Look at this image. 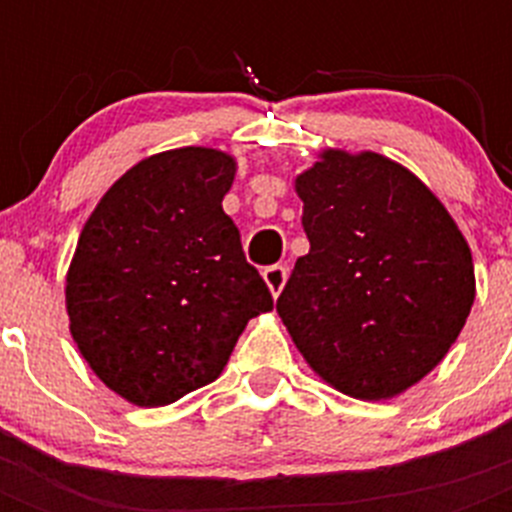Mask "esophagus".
<instances>
[{"label":"esophagus","mask_w":512,"mask_h":512,"mask_svg":"<svg viewBox=\"0 0 512 512\" xmlns=\"http://www.w3.org/2000/svg\"><path fill=\"white\" fill-rule=\"evenodd\" d=\"M263 279L265 287L271 289V295L279 297L284 284H287V268H284V265H271V268H265L263 271Z\"/></svg>","instance_id":"obj_1"}]
</instances>
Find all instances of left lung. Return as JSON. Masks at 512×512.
<instances>
[{"label":"left lung","mask_w":512,"mask_h":512,"mask_svg":"<svg viewBox=\"0 0 512 512\" xmlns=\"http://www.w3.org/2000/svg\"><path fill=\"white\" fill-rule=\"evenodd\" d=\"M295 191L311 252L276 303L289 337L345 396H401L444 361L468 321V241L420 177L374 151L324 148Z\"/></svg>","instance_id":"1"}]
</instances>
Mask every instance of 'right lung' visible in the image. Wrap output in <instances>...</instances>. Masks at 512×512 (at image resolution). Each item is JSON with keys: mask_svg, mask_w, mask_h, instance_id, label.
Listing matches in <instances>:
<instances>
[{"mask_svg": "<svg viewBox=\"0 0 512 512\" xmlns=\"http://www.w3.org/2000/svg\"><path fill=\"white\" fill-rule=\"evenodd\" d=\"M225 151L146 156L87 217L66 273L68 329L98 380L135 406L175 404L223 374L239 335L273 308L223 212Z\"/></svg>", "mask_w": 512, "mask_h": 512, "instance_id": "right-lung-1", "label": "right lung"}]
</instances>
